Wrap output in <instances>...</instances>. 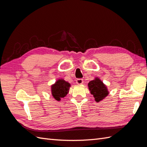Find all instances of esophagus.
I'll use <instances>...</instances> for the list:
<instances>
[{
  "label": "esophagus",
  "instance_id": "1",
  "mask_svg": "<svg viewBox=\"0 0 147 147\" xmlns=\"http://www.w3.org/2000/svg\"><path fill=\"white\" fill-rule=\"evenodd\" d=\"M76 83H77L78 84H83V80L82 79V78H78V79H77Z\"/></svg>",
  "mask_w": 147,
  "mask_h": 147
}]
</instances>
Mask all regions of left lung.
Instances as JSON below:
<instances>
[{"instance_id": "obj_1", "label": "left lung", "mask_w": 147, "mask_h": 147, "mask_svg": "<svg viewBox=\"0 0 147 147\" xmlns=\"http://www.w3.org/2000/svg\"><path fill=\"white\" fill-rule=\"evenodd\" d=\"M88 88L91 94L93 95L95 101L99 102L108 96L109 94L107 88L99 78H95L94 80L89 82Z\"/></svg>"}]
</instances>
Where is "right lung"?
Listing matches in <instances>:
<instances>
[{
	"label": "right lung",
	"mask_w": 147,
	"mask_h": 147,
	"mask_svg": "<svg viewBox=\"0 0 147 147\" xmlns=\"http://www.w3.org/2000/svg\"><path fill=\"white\" fill-rule=\"evenodd\" d=\"M70 87V84L63 79L57 80L51 85V94L56 100L59 101L68 94Z\"/></svg>",
	"instance_id": "1"
}]
</instances>
